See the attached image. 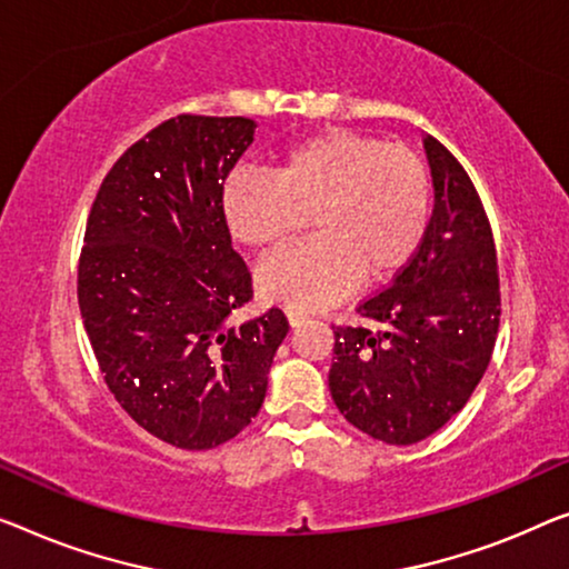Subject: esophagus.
Wrapping results in <instances>:
<instances>
[{
	"label": "esophagus",
	"instance_id": "1",
	"mask_svg": "<svg viewBox=\"0 0 569 569\" xmlns=\"http://www.w3.org/2000/svg\"><path fill=\"white\" fill-rule=\"evenodd\" d=\"M286 317H288V321H291V327H299L301 321H307V319H309V313H307V311H301V309H288V311H286Z\"/></svg>",
	"mask_w": 569,
	"mask_h": 569
}]
</instances>
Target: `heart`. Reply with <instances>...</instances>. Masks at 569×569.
<instances>
[{
	"label": "heart",
	"instance_id": "b5f03b06",
	"mask_svg": "<svg viewBox=\"0 0 569 569\" xmlns=\"http://www.w3.org/2000/svg\"><path fill=\"white\" fill-rule=\"evenodd\" d=\"M234 242L273 250L311 214L313 240L258 270L262 299L317 307L401 273L421 250L431 219L423 158L376 134L329 127L293 142L273 176L237 171L219 199Z\"/></svg>",
	"mask_w": 569,
	"mask_h": 569
}]
</instances>
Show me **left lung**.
<instances>
[{
  "label": "left lung",
  "instance_id": "8db88e82",
  "mask_svg": "<svg viewBox=\"0 0 569 569\" xmlns=\"http://www.w3.org/2000/svg\"><path fill=\"white\" fill-rule=\"evenodd\" d=\"M435 211L421 250L358 303L366 325L335 327L329 391L342 417L386 445L435 435L468 403L493 355L501 291L493 230L470 176L423 138Z\"/></svg>",
  "mask_w": 569,
  "mask_h": 569
}]
</instances>
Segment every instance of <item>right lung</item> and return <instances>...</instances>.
I'll list each match as a JSON object with an SVG mask.
<instances>
[{"instance_id": "1", "label": "right lung", "mask_w": 569, "mask_h": 569, "mask_svg": "<svg viewBox=\"0 0 569 569\" xmlns=\"http://www.w3.org/2000/svg\"><path fill=\"white\" fill-rule=\"evenodd\" d=\"M256 122L178 114L127 148L91 203L79 309L104 383L152 437L211 449L258 417L288 335L273 307L240 327L252 276L219 199Z\"/></svg>"}]
</instances>
